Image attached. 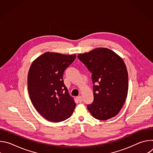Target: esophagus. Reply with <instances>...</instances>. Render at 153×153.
<instances>
[{"mask_svg":"<svg viewBox=\"0 0 153 153\" xmlns=\"http://www.w3.org/2000/svg\"><path fill=\"white\" fill-rule=\"evenodd\" d=\"M76 98H77V100L79 101V103H81V102H83V98H82V97L81 96H79Z\"/></svg>","mask_w":153,"mask_h":153,"instance_id":"obj_1","label":"esophagus"}]
</instances>
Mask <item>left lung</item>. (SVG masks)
<instances>
[{"instance_id":"left-lung-1","label":"left lung","mask_w":153,"mask_h":153,"mask_svg":"<svg viewBox=\"0 0 153 153\" xmlns=\"http://www.w3.org/2000/svg\"><path fill=\"white\" fill-rule=\"evenodd\" d=\"M77 57L92 73L94 100L87 105L88 110L98 120L114 117L128 94V75L123 59L106 48H95Z\"/></svg>"}]
</instances>
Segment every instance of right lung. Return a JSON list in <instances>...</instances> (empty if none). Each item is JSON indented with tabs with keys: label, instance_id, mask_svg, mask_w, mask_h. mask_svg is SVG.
I'll use <instances>...</instances> for the list:
<instances>
[{
	"label": "right lung",
	"instance_id": "add662e5",
	"mask_svg": "<svg viewBox=\"0 0 153 153\" xmlns=\"http://www.w3.org/2000/svg\"><path fill=\"white\" fill-rule=\"evenodd\" d=\"M76 54L46 52L32 63L28 74V90L36 110L45 119L60 122L73 114L76 103L65 85L63 72Z\"/></svg>",
	"mask_w": 153,
	"mask_h": 153
}]
</instances>
